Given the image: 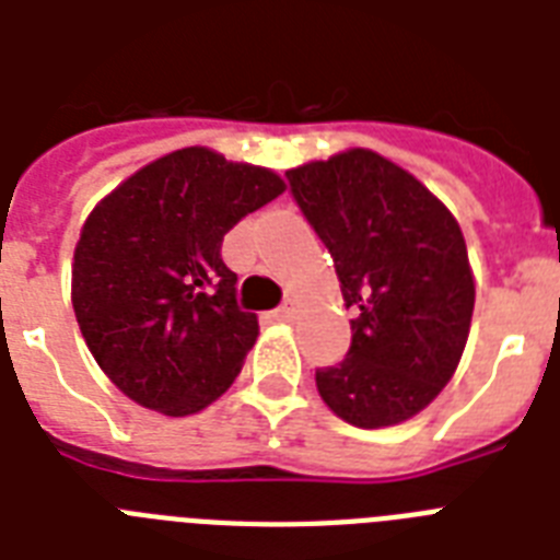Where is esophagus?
Here are the masks:
<instances>
[{"mask_svg": "<svg viewBox=\"0 0 560 560\" xmlns=\"http://www.w3.org/2000/svg\"><path fill=\"white\" fill-rule=\"evenodd\" d=\"M296 305L293 302H288V305H281L272 311V319H279V323H290V319H296Z\"/></svg>", "mask_w": 560, "mask_h": 560, "instance_id": "obj_1", "label": "esophagus"}]
</instances>
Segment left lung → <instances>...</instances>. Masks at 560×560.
<instances>
[{"label": "left lung", "mask_w": 560, "mask_h": 560, "mask_svg": "<svg viewBox=\"0 0 560 560\" xmlns=\"http://www.w3.org/2000/svg\"><path fill=\"white\" fill-rule=\"evenodd\" d=\"M293 200L340 276L351 346L316 389L354 427L407 421L447 386L468 342L474 276L447 206L381 153H337L288 171Z\"/></svg>", "instance_id": "obj_1"}]
</instances>
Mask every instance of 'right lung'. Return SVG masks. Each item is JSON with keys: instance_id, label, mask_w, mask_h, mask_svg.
I'll return each mask as SVG.
<instances>
[{"instance_id": "1", "label": "right lung", "mask_w": 560, "mask_h": 560, "mask_svg": "<svg viewBox=\"0 0 560 560\" xmlns=\"http://www.w3.org/2000/svg\"><path fill=\"white\" fill-rule=\"evenodd\" d=\"M281 191L270 168L183 148L92 209L74 246L72 305L92 358L127 398L179 418L232 386L258 319L237 305L220 246Z\"/></svg>"}]
</instances>
